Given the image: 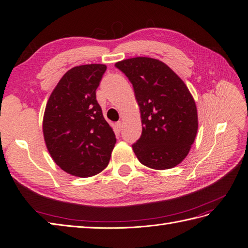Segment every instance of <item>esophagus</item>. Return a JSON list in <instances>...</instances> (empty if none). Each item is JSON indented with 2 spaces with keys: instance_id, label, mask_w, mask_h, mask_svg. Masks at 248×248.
<instances>
[{
  "instance_id": "esophagus-1",
  "label": "esophagus",
  "mask_w": 248,
  "mask_h": 248,
  "mask_svg": "<svg viewBox=\"0 0 248 248\" xmlns=\"http://www.w3.org/2000/svg\"><path fill=\"white\" fill-rule=\"evenodd\" d=\"M116 127H117V129H118L119 131H121L122 128H123V123H122L121 121L117 122V123H116Z\"/></svg>"
}]
</instances>
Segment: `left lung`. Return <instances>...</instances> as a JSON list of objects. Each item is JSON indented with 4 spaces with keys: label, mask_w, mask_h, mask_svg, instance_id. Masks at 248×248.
<instances>
[{
    "label": "left lung",
    "mask_w": 248,
    "mask_h": 248,
    "mask_svg": "<svg viewBox=\"0 0 248 248\" xmlns=\"http://www.w3.org/2000/svg\"><path fill=\"white\" fill-rule=\"evenodd\" d=\"M115 66L130 80L140 107L142 130L134 154L148 168H175L189 153L199 127L188 88L159 60L137 57Z\"/></svg>",
    "instance_id": "obj_1"
}]
</instances>
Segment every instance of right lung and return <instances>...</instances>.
Wrapping results in <instances>:
<instances>
[{
	"instance_id": "add662e5",
	"label": "right lung",
	"mask_w": 248,
	"mask_h": 248,
	"mask_svg": "<svg viewBox=\"0 0 248 248\" xmlns=\"http://www.w3.org/2000/svg\"><path fill=\"white\" fill-rule=\"evenodd\" d=\"M107 66L73 67L51 92L43 116V137L51 158L64 171L87 178L108 167L116 136L96 100Z\"/></svg>"
}]
</instances>
